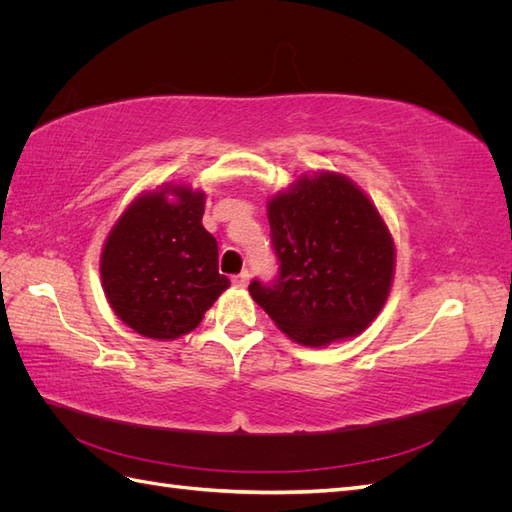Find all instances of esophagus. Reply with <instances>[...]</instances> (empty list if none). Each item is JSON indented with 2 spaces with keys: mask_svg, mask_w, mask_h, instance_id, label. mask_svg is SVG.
Returning a JSON list of instances; mask_svg holds the SVG:
<instances>
[{
  "mask_svg": "<svg viewBox=\"0 0 512 512\" xmlns=\"http://www.w3.org/2000/svg\"><path fill=\"white\" fill-rule=\"evenodd\" d=\"M247 282H250V273L247 271H241L239 275H232V284H235L237 288H245Z\"/></svg>",
  "mask_w": 512,
  "mask_h": 512,
  "instance_id": "esophagus-1",
  "label": "esophagus"
}]
</instances>
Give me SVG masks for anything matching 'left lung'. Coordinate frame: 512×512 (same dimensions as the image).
I'll use <instances>...</instances> for the list:
<instances>
[{
	"mask_svg": "<svg viewBox=\"0 0 512 512\" xmlns=\"http://www.w3.org/2000/svg\"><path fill=\"white\" fill-rule=\"evenodd\" d=\"M280 275L250 284L252 299L309 348L363 333L391 292L395 243L367 194L339 173L294 181L269 205Z\"/></svg>",
	"mask_w": 512,
	"mask_h": 512,
	"instance_id": "left-lung-1",
	"label": "left lung"
}]
</instances>
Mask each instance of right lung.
I'll return each mask as SVG.
<instances>
[{"instance_id": "right-lung-1", "label": "right lung", "mask_w": 512, "mask_h": 512, "mask_svg": "<svg viewBox=\"0 0 512 512\" xmlns=\"http://www.w3.org/2000/svg\"><path fill=\"white\" fill-rule=\"evenodd\" d=\"M205 194L164 183L132 200L108 232L102 288L121 322L149 339L194 331L230 286L218 271V241L203 226Z\"/></svg>"}]
</instances>
